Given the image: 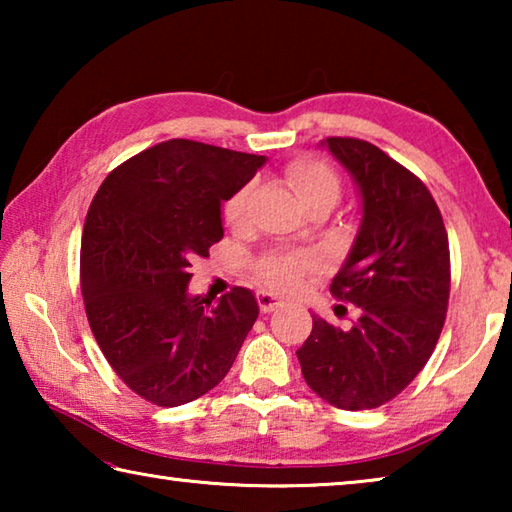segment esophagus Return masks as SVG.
Listing matches in <instances>:
<instances>
[{
  "instance_id": "esophagus-1",
  "label": "esophagus",
  "mask_w": 512,
  "mask_h": 512,
  "mask_svg": "<svg viewBox=\"0 0 512 512\" xmlns=\"http://www.w3.org/2000/svg\"><path fill=\"white\" fill-rule=\"evenodd\" d=\"M257 305L262 314H271V311L280 309L284 302L280 298H275L273 293H266V291H257Z\"/></svg>"
}]
</instances>
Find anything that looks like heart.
Returning a JSON list of instances; mask_svg holds the SVG:
<instances>
[{"instance_id": "1", "label": "heart", "mask_w": 512, "mask_h": 512, "mask_svg": "<svg viewBox=\"0 0 512 512\" xmlns=\"http://www.w3.org/2000/svg\"><path fill=\"white\" fill-rule=\"evenodd\" d=\"M287 180L302 205H336L341 198V176L332 164L320 158H298L287 167ZM253 196V185L246 183L235 189L223 201L221 214L228 225H241L246 219V210ZM314 268V259L296 253H266L253 262V275L266 289L277 293H291L298 287L302 277Z\"/></svg>"}]
</instances>
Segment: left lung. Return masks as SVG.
Segmentation results:
<instances>
[{
    "mask_svg": "<svg viewBox=\"0 0 512 512\" xmlns=\"http://www.w3.org/2000/svg\"><path fill=\"white\" fill-rule=\"evenodd\" d=\"M325 144L357 180L363 201L357 241L329 284L334 298L357 305L359 318L343 329L314 316L296 354L318 397L366 411L400 395L436 350L452 284L449 241L415 173L357 137Z\"/></svg>",
    "mask_w": 512,
    "mask_h": 512,
    "instance_id": "1",
    "label": "left lung"
}]
</instances>
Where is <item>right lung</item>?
Returning <instances> with one entry per match:
<instances>
[{
    "instance_id": "obj_1",
    "label": "right lung",
    "mask_w": 512,
    "mask_h": 512,
    "mask_svg": "<svg viewBox=\"0 0 512 512\" xmlns=\"http://www.w3.org/2000/svg\"><path fill=\"white\" fill-rule=\"evenodd\" d=\"M266 162L194 140H167L108 173L85 216L81 293L117 377L142 400L180 406L219 384L255 325L253 293L187 296L194 257L223 237L221 203Z\"/></svg>"
}]
</instances>
